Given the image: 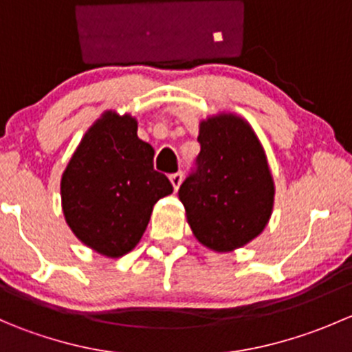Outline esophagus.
<instances>
[{
  "instance_id": "esophagus-1",
  "label": "esophagus",
  "mask_w": 352,
  "mask_h": 352,
  "mask_svg": "<svg viewBox=\"0 0 352 352\" xmlns=\"http://www.w3.org/2000/svg\"><path fill=\"white\" fill-rule=\"evenodd\" d=\"M182 179H184V173L182 172H177V173H172V175H170V182H172V186H173V189H179L180 187V184H182Z\"/></svg>"
}]
</instances>
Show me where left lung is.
Returning a JSON list of instances; mask_svg holds the SVG:
<instances>
[{
  "instance_id": "left-lung-1",
  "label": "left lung",
  "mask_w": 352,
  "mask_h": 352,
  "mask_svg": "<svg viewBox=\"0 0 352 352\" xmlns=\"http://www.w3.org/2000/svg\"><path fill=\"white\" fill-rule=\"evenodd\" d=\"M197 170L179 197L199 243L233 252L257 239L274 208V180L257 134L243 117L219 112L199 124Z\"/></svg>"
}]
</instances>
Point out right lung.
Masks as SVG:
<instances>
[{
  "label": "right lung",
  "mask_w": 352,
  "mask_h": 352,
  "mask_svg": "<svg viewBox=\"0 0 352 352\" xmlns=\"http://www.w3.org/2000/svg\"><path fill=\"white\" fill-rule=\"evenodd\" d=\"M153 156L131 113L105 110L88 127L61 177L63 212L81 243L110 258L140 243L153 206L173 192Z\"/></svg>",
  "instance_id": "add662e5"
}]
</instances>
